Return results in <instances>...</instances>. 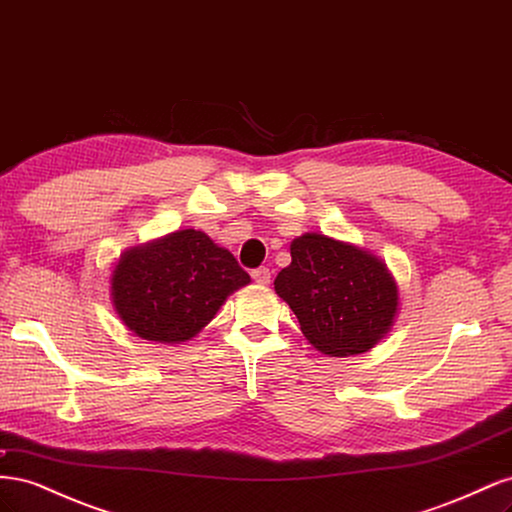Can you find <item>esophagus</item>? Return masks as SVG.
<instances>
[{"label":"esophagus","instance_id":"34e87169","mask_svg":"<svg viewBox=\"0 0 512 512\" xmlns=\"http://www.w3.org/2000/svg\"><path fill=\"white\" fill-rule=\"evenodd\" d=\"M252 280L260 286H267L271 282V271L267 267H258L252 271Z\"/></svg>","mask_w":512,"mask_h":512}]
</instances>
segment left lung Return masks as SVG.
I'll return each instance as SVG.
<instances>
[{
  "label": "left lung",
  "instance_id": "1",
  "mask_svg": "<svg viewBox=\"0 0 512 512\" xmlns=\"http://www.w3.org/2000/svg\"><path fill=\"white\" fill-rule=\"evenodd\" d=\"M290 256V265L275 277V292L290 305L314 348L352 356L389 333L399 290L378 256L318 232L294 239Z\"/></svg>",
  "mask_w": 512,
  "mask_h": 512
}]
</instances>
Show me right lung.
<instances>
[{"mask_svg": "<svg viewBox=\"0 0 512 512\" xmlns=\"http://www.w3.org/2000/svg\"><path fill=\"white\" fill-rule=\"evenodd\" d=\"M250 284L237 258L188 228L123 252L111 275L115 312L138 337L179 344L207 327L230 292Z\"/></svg>", "mask_w": 512, "mask_h": 512, "instance_id": "right-lung-1", "label": "right lung"}]
</instances>
